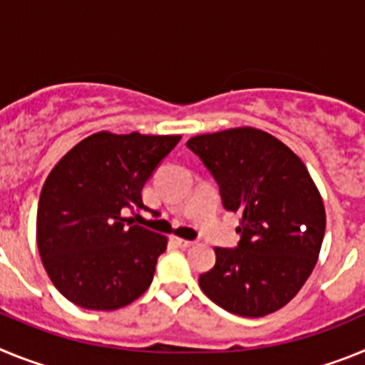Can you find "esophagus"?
<instances>
[{
    "instance_id": "1",
    "label": "esophagus",
    "mask_w": 365,
    "mask_h": 365,
    "mask_svg": "<svg viewBox=\"0 0 365 365\" xmlns=\"http://www.w3.org/2000/svg\"><path fill=\"white\" fill-rule=\"evenodd\" d=\"M172 241L177 245V247H180V248H190V247H193V245H195V241L180 240V237H172Z\"/></svg>"
}]
</instances>
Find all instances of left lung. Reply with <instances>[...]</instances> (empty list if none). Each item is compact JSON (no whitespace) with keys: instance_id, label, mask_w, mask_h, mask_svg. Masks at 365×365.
I'll return each instance as SVG.
<instances>
[{"instance_id":"obj_1","label":"left lung","mask_w":365,"mask_h":365,"mask_svg":"<svg viewBox=\"0 0 365 365\" xmlns=\"http://www.w3.org/2000/svg\"><path fill=\"white\" fill-rule=\"evenodd\" d=\"M186 146L217 180L222 206L241 215L240 243L215 247L214 269L199 276V287L232 314L278 311L307 282L324 241V201L307 168L256 128L197 135Z\"/></svg>"}]
</instances>
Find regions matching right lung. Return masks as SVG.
<instances>
[{
    "instance_id": "1",
    "label": "right lung",
    "mask_w": 365,
    "mask_h": 365,
    "mask_svg": "<svg viewBox=\"0 0 365 365\" xmlns=\"http://www.w3.org/2000/svg\"><path fill=\"white\" fill-rule=\"evenodd\" d=\"M180 135L83 138L45 179L36 241L51 282L69 302L115 311L143 296L166 250V235L128 222L124 210L144 208L143 188Z\"/></svg>"
}]
</instances>
